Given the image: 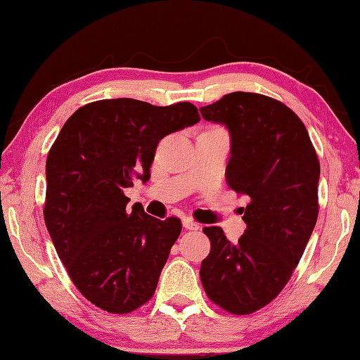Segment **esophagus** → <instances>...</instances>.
I'll use <instances>...</instances> for the list:
<instances>
[{"label": "esophagus", "mask_w": 360, "mask_h": 360, "mask_svg": "<svg viewBox=\"0 0 360 360\" xmlns=\"http://www.w3.org/2000/svg\"><path fill=\"white\" fill-rule=\"evenodd\" d=\"M182 225H184V229H187V230H198L200 229V224L195 222L191 217L182 219Z\"/></svg>", "instance_id": "34e87169"}]
</instances>
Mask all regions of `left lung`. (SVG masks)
I'll return each mask as SVG.
<instances>
[{"label": "left lung", "mask_w": 360, "mask_h": 360, "mask_svg": "<svg viewBox=\"0 0 360 360\" xmlns=\"http://www.w3.org/2000/svg\"><path fill=\"white\" fill-rule=\"evenodd\" d=\"M200 112L229 129L227 184L249 198L238 243L225 238L221 227L203 229L211 251L200 279L225 311L251 314L284 289L313 233L319 160L303 122L270 96L233 92Z\"/></svg>", "instance_id": "1"}]
</instances>
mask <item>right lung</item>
I'll use <instances>...</instances> for the list:
<instances>
[{"instance_id": "1", "label": "right lung", "mask_w": 360, "mask_h": 360, "mask_svg": "<svg viewBox=\"0 0 360 360\" xmlns=\"http://www.w3.org/2000/svg\"><path fill=\"white\" fill-rule=\"evenodd\" d=\"M197 122L188 101L100 100L79 108L49 150L46 227L71 281L95 307L125 314L154 295L182 224L146 214L139 203L130 211L124 191L149 181L162 138Z\"/></svg>"}]
</instances>
